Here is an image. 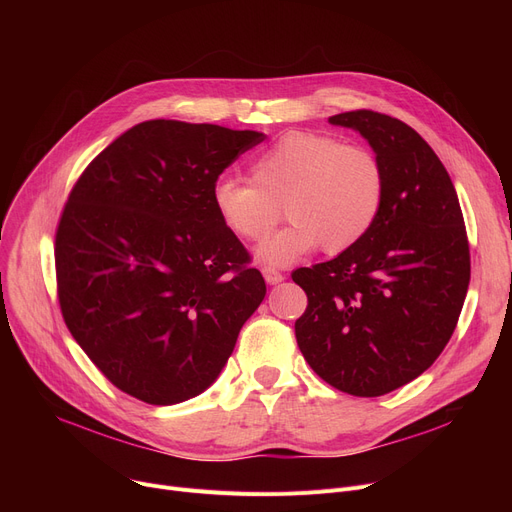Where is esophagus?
Segmentation results:
<instances>
[{"instance_id": "obj_1", "label": "esophagus", "mask_w": 512, "mask_h": 512, "mask_svg": "<svg viewBox=\"0 0 512 512\" xmlns=\"http://www.w3.org/2000/svg\"><path fill=\"white\" fill-rule=\"evenodd\" d=\"M261 274L267 284H280L284 280V274L274 270V267H261Z\"/></svg>"}]
</instances>
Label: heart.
Returning a JSON list of instances; mask_svg holds the SVG:
<instances>
[{
    "instance_id": "obj_1",
    "label": "heart",
    "mask_w": 512,
    "mask_h": 512,
    "mask_svg": "<svg viewBox=\"0 0 512 512\" xmlns=\"http://www.w3.org/2000/svg\"><path fill=\"white\" fill-rule=\"evenodd\" d=\"M247 174L249 184L213 186V209L228 234L255 242L278 224L282 207L290 224L257 249V259L270 265H290L317 245L330 255L355 247L386 195V172L373 151L303 130L255 155Z\"/></svg>"
}]
</instances>
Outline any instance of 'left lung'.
Here are the masks:
<instances>
[{"instance_id":"1","label":"left lung","mask_w":512,"mask_h":512,"mask_svg":"<svg viewBox=\"0 0 512 512\" xmlns=\"http://www.w3.org/2000/svg\"><path fill=\"white\" fill-rule=\"evenodd\" d=\"M330 122L369 141L386 195L355 247L292 272L309 301L294 334L321 380L371 398L409 384L444 351L467 297L469 240L446 168L411 126L371 110Z\"/></svg>"}]
</instances>
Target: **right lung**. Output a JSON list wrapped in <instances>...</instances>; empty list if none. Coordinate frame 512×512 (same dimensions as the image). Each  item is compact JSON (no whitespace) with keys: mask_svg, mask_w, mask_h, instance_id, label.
<instances>
[{"mask_svg":"<svg viewBox=\"0 0 512 512\" xmlns=\"http://www.w3.org/2000/svg\"><path fill=\"white\" fill-rule=\"evenodd\" d=\"M255 130L149 120L105 147L72 186L56 230L62 317L118 390L147 405L201 394L265 297L211 193Z\"/></svg>","mask_w":512,"mask_h":512,"instance_id":"right-lung-1","label":"right lung"}]
</instances>
